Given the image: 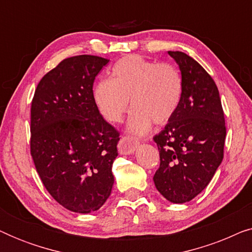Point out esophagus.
Wrapping results in <instances>:
<instances>
[{"label": "esophagus", "instance_id": "esophagus-1", "mask_svg": "<svg viewBox=\"0 0 252 252\" xmlns=\"http://www.w3.org/2000/svg\"><path fill=\"white\" fill-rule=\"evenodd\" d=\"M139 146L137 141H135L129 136H123L118 143V150L122 155H130L133 154Z\"/></svg>", "mask_w": 252, "mask_h": 252}]
</instances>
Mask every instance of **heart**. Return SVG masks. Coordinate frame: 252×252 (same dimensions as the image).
<instances>
[{
	"mask_svg": "<svg viewBox=\"0 0 252 252\" xmlns=\"http://www.w3.org/2000/svg\"><path fill=\"white\" fill-rule=\"evenodd\" d=\"M184 82L180 72L167 63L158 64L137 55L120 58L110 71V79L98 81L93 98L103 118L120 123L129 109L134 111L128 130L143 135L153 123L164 125L180 105Z\"/></svg>",
	"mask_w": 252,
	"mask_h": 252,
	"instance_id": "b5f03b06",
	"label": "heart"
}]
</instances>
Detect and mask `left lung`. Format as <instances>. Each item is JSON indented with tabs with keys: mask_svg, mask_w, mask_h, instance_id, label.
I'll list each match as a JSON object with an SVG mask.
<instances>
[{
	"mask_svg": "<svg viewBox=\"0 0 252 252\" xmlns=\"http://www.w3.org/2000/svg\"><path fill=\"white\" fill-rule=\"evenodd\" d=\"M180 68V105L154 137L160 165L157 190L177 204L191 201L211 181L223 158L226 126L219 91L208 72L181 51H168Z\"/></svg>",
	"mask_w": 252,
	"mask_h": 252,
	"instance_id": "left-lung-1",
	"label": "left lung"
}]
</instances>
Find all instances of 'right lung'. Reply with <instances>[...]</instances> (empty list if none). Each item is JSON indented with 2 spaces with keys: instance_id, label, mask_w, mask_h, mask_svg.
Masks as SVG:
<instances>
[{
  "instance_id": "right-lung-1",
  "label": "right lung",
  "mask_w": 252,
  "mask_h": 252,
  "mask_svg": "<svg viewBox=\"0 0 252 252\" xmlns=\"http://www.w3.org/2000/svg\"><path fill=\"white\" fill-rule=\"evenodd\" d=\"M109 60L80 55L41 79L31 108V155L55 201L77 213L101 208L115 182L119 133L93 98L95 77Z\"/></svg>"
}]
</instances>
